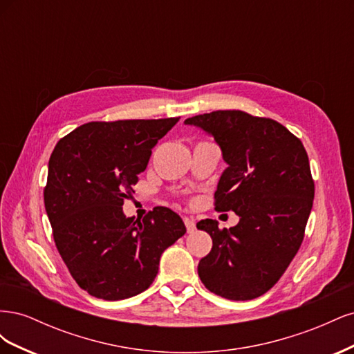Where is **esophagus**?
<instances>
[{"instance_id": "1", "label": "esophagus", "mask_w": 354, "mask_h": 354, "mask_svg": "<svg viewBox=\"0 0 354 354\" xmlns=\"http://www.w3.org/2000/svg\"><path fill=\"white\" fill-rule=\"evenodd\" d=\"M185 224H186V229H187V232H189V233L195 232V229H196V223H195V220H194V218H189V217H186V218H185Z\"/></svg>"}]
</instances>
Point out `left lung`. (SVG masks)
Returning <instances> with one entry per match:
<instances>
[{
    "instance_id": "obj_1",
    "label": "left lung",
    "mask_w": 354,
    "mask_h": 354,
    "mask_svg": "<svg viewBox=\"0 0 354 354\" xmlns=\"http://www.w3.org/2000/svg\"><path fill=\"white\" fill-rule=\"evenodd\" d=\"M185 124L220 146L227 168L214 194L216 209L239 216L230 229H218L211 218L196 224L212 239L198 274L227 299L260 297L281 279L304 238L315 198L306 149L282 124L242 111L196 115Z\"/></svg>"
}]
</instances>
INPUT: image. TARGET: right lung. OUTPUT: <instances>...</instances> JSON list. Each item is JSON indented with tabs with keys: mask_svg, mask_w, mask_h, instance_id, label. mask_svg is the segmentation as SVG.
Wrapping results in <instances>:
<instances>
[{
	"mask_svg": "<svg viewBox=\"0 0 354 354\" xmlns=\"http://www.w3.org/2000/svg\"><path fill=\"white\" fill-rule=\"evenodd\" d=\"M178 120L88 122L60 138L50 156L44 203L53 238L73 279L95 298L143 292L160 255L186 233L169 208L156 207L143 221L122 211L152 149Z\"/></svg>",
	"mask_w": 354,
	"mask_h": 354,
	"instance_id": "right-lung-1",
	"label": "right lung"
}]
</instances>
